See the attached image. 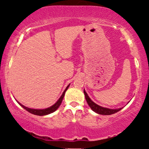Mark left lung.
Returning <instances> with one entry per match:
<instances>
[{
	"instance_id": "obj_1",
	"label": "left lung",
	"mask_w": 149,
	"mask_h": 149,
	"mask_svg": "<svg viewBox=\"0 0 149 149\" xmlns=\"http://www.w3.org/2000/svg\"><path fill=\"white\" fill-rule=\"evenodd\" d=\"M84 94L85 97V100L87 101V103L88 104L89 107L91 108V109L93 111H95L97 113L100 114V115H111V114L116 113L119 111H120L122 108H119V109H109V108H105L103 107H101V106L98 105L96 103L92 101L91 99L90 98V97L88 96V95L87 94V92H85L84 90Z\"/></svg>"
}]
</instances>
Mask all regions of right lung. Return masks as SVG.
Here are the masks:
<instances>
[{
    "label": "right lung",
    "mask_w": 149,
    "mask_h": 149,
    "mask_svg": "<svg viewBox=\"0 0 149 149\" xmlns=\"http://www.w3.org/2000/svg\"><path fill=\"white\" fill-rule=\"evenodd\" d=\"M70 84L68 85L67 87H66V89L64 90V91L63 92L62 95H61V96L59 97V99L58 100L57 102H56V103H54L53 104L52 106H51V107H49L48 108H46V109H31V108H29V107H25V106L22 105V104H20L19 102H17V103L19 104L20 106L22 108H24V109H26V110L27 111H29L31 113L33 114V115H37V116H46V115H48V114H50L54 112L56 110L60 107L61 104V102H62L63 99H64V95H65V92H66V90H68V88H69Z\"/></svg>",
    "instance_id": "1"
}]
</instances>
